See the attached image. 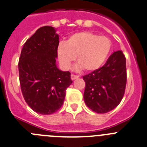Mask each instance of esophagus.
Here are the masks:
<instances>
[{
	"label": "esophagus",
	"mask_w": 147,
	"mask_h": 147,
	"mask_svg": "<svg viewBox=\"0 0 147 147\" xmlns=\"http://www.w3.org/2000/svg\"><path fill=\"white\" fill-rule=\"evenodd\" d=\"M78 78H79V76H78V75H73V74H72V75H71V79H72V80H75V79H78Z\"/></svg>",
	"instance_id": "1"
}]
</instances>
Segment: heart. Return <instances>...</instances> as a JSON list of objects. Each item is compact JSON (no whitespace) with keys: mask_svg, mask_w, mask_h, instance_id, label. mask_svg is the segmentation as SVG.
I'll use <instances>...</instances> for the list:
<instances>
[{"mask_svg":"<svg viewBox=\"0 0 147 147\" xmlns=\"http://www.w3.org/2000/svg\"><path fill=\"white\" fill-rule=\"evenodd\" d=\"M112 48L110 39L88 31L69 35L65 42H59L57 53L59 64L69 69L77 56L75 70L84 69L87 72L97 70L107 59Z\"/></svg>","mask_w":147,"mask_h":147,"instance_id":"obj_1","label":"heart"}]
</instances>
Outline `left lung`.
<instances>
[{
	"label": "left lung",
	"instance_id": "left-lung-1",
	"mask_svg": "<svg viewBox=\"0 0 147 147\" xmlns=\"http://www.w3.org/2000/svg\"><path fill=\"white\" fill-rule=\"evenodd\" d=\"M86 83L83 98L88 107L96 113H107L121 101L126 85L125 57L115 51L106 64L83 76Z\"/></svg>",
	"mask_w": 147,
	"mask_h": 147
}]
</instances>
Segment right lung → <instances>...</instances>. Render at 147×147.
I'll return each mask as SVG.
<instances>
[{"label":"right lung","instance_id":"obj_1","mask_svg":"<svg viewBox=\"0 0 147 147\" xmlns=\"http://www.w3.org/2000/svg\"><path fill=\"white\" fill-rule=\"evenodd\" d=\"M59 38L54 27H40L26 41L19 60L23 96L28 106L41 115H51L61 108L66 90L72 83L70 72L57 66Z\"/></svg>","mask_w":147,"mask_h":147}]
</instances>
